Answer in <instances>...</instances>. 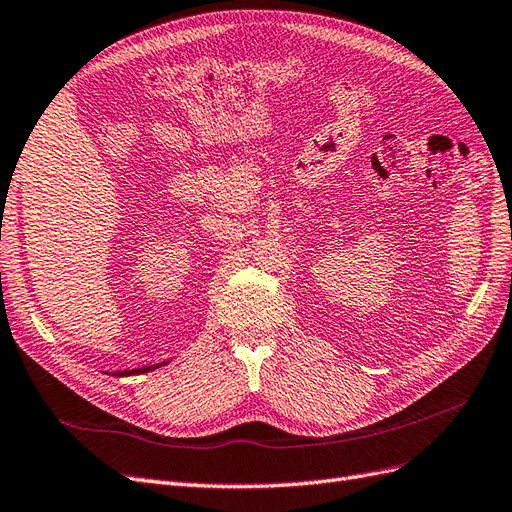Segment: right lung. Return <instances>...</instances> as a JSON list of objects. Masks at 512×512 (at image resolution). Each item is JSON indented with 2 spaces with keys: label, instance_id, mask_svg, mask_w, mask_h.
Masks as SVG:
<instances>
[{
  "label": "right lung",
  "instance_id": "1",
  "mask_svg": "<svg viewBox=\"0 0 512 512\" xmlns=\"http://www.w3.org/2000/svg\"><path fill=\"white\" fill-rule=\"evenodd\" d=\"M159 366H146V368H138V370H123V372H114V376H129V374H142V372H151Z\"/></svg>",
  "mask_w": 512,
  "mask_h": 512
}]
</instances>
